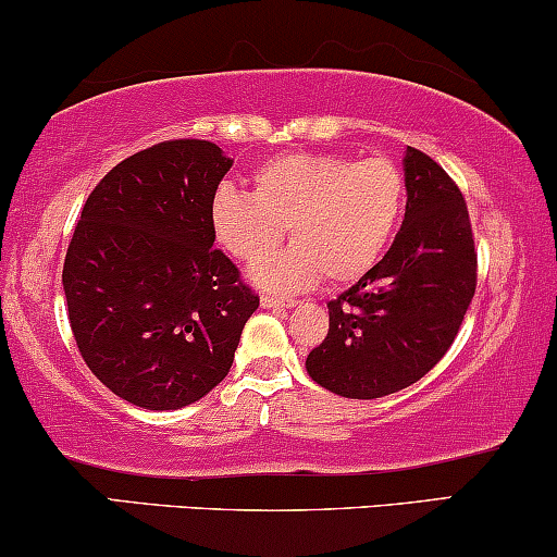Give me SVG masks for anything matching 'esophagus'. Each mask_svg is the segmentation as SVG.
Here are the masks:
<instances>
[{
  "instance_id": "esophagus-1",
  "label": "esophagus",
  "mask_w": 557,
  "mask_h": 557,
  "mask_svg": "<svg viewBox=\"0 0 557 557\" xmlns=\"http://www.w3.org/2000/svg\"><path fill=\"white\" fill-rule=\"evenodd\" d=\"M260 305L265 307V310H292V307H297V299H292V297H271V294H263V297H260Z\"/></svg>"
}]
</instances>
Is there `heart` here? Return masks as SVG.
Returning <instances> with one entry per match:
<instances>
[{
    "instance_id": "b5f03b06",
    "label": "heart",
    "mask_w": 557,
    "mask_h": 557,
    "mask_svg": "<svg viewBox=\"0 0 557 557\" xmlns=\"http://www.w3.org/2000/svg\"><path fill=\"white\" fill-rule=\"evenodd\" d=\"M405 181L389 157L292 152L260 164L252 196L219 185L209 203L216 245L256 265L289 235L294 245L256 271L268 289H301L322 278L351 284L372 268L403 214Z\"/></svg>"
}]
</instances>
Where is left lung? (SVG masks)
<instances>
[{"label":"left lung","mask_w":557,"mask_h":557,"mask_svg":"<svg viewBox=\"0 0 557 557\" xmlns=\"http://www.w3.org/2000/svg\"><path fill=\"white\" fill-rule=\"evenodd\" d=\"M405 219L395 243L327 301L331 327L307 356L320 387L374 400L429 374L455 343L478 286V250L459 185L421 149L405 152Z\"/></svg>","instance_id":"1"}]
</instances>
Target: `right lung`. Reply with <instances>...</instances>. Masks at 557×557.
<instances>
[{"label": "right lung", "instance_id": "1", "mask_svg": "<svg viewBox=\"0 0 557 557\" xmlns=\"http://www.w3.org/2000/svg\"><path fill=\"white\" fill-rule=\"evenodd\" d=\"M230 168L206 139L160 141L115 164L82 206L61 273L69 322L89 372L139 408L209 395L260 305L211 235Z\"/></svg>", "mask_w": 557, "mask_h": 557}]
</instances>
